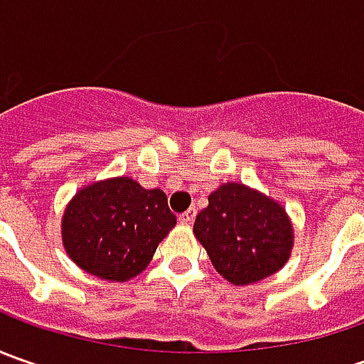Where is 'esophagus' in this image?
<instances>
[{
    "mask_svg": "<svg viewBox=\"0 0 364 364\" xmlns=\"http://www.w3.org/2000/svg\"><path fill=\"white\" fill-rule=\"evenodd\" d=\"M194 218H196V208H188L186 213L180 215V223H182V225H192Z\"/></svg>",
    "mask_w": 364,
    "mask_h": 364,
    "instance_id": "esophagus-1",
    "label": "esophagus"
}]
</instances>
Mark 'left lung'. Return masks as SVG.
<instances>
[{"mask_svg":"<svg viewBox=\"0 0 364 364\" xmlns=\"http://www.w3.org/2000/svg\"><path fill=\"white\" fill-rule=\"evenodd\" d=\"M194 232L225 279L247 286L275 273L289 257L291 225L286 210L243 184H225L208 196Z\"/></svg>","mask_w":364,"mask_h":364,"instance_id":"obj_1","label":"left lung"}]
</instances>
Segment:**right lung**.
<instances>
[{
    "label": "right lung",
    "mask_w": 364,
    "mask_h": 364,
    "mask_svg": "<svg viewBox=\"0 0 364 364\" xmlns=\"http://www.w3.org/2000/svg\"><path fill=\"white\" fill-rule=\"evenodd\" d=\"M176 225L161 190L113 178L77 192L64 210L63 241L80 269L109 282L144 272Z\"/></svg>",
    "instance_id": "right-lung-1"
}]
</instances>
